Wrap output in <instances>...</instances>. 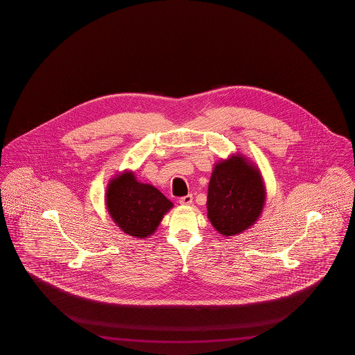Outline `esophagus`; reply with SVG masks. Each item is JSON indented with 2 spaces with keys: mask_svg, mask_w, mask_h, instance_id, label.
Returning <instances> with one entry per match:
<instances>
[{
  "mask_svg": "<svg viewBox=\"0 0 355 355\" xmlns=\"http://www.w3.org/2000/svg\"><path fill=\"white\" fill-rule=\"evenodd\" d=\"M179 202L181 205H191L193 204V195H187V196H182V198L179 200Z\"/></svg>",
  "mask_w": 355,
  "mask_h": 355,
  "instance_id": "obj_1",
  "label": "esophagus"
}]
</instances>
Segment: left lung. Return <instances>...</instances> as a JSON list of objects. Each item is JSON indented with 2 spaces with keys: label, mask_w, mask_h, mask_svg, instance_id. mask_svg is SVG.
I'll use <instances>...</instances> for the list:
<instances>
[{
  "label": "left lung",
  "mask_w": 355,
  "mask_h": 355,
  "mask_svg": "<svg viewBox=\"0 0 355 355\" xmlns=\"http://www.w3.org/2000/svg\"><path fill=\"white\" fill-rule=\"evenodd\" d=\"M265 184L259 168L242 155L217 162L207 193V217L217 232L234 236L257 221L265 205Z\"/></svg>",
  "instance_id": "8db88e82"
}]
</instances>
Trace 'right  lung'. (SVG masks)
<instances>
[{
    "label": "right lung",
    "instance_id": "right-lung-1",
    "mask_svg": "<svg viewBox=\"0 0 355 355\" xmlns=\"http://www.w3.org/2000/svg\"><path fill=\"white\" fill-rule=\"evenodd\" d=\"M105 204L119 229L137 239L154 234L164 215L174 206L157 187L139 182L132 171H124L110 180Z\"/></svg>",
    "mask_w": 355,
    "mask_h": 355
}]
</instances>
